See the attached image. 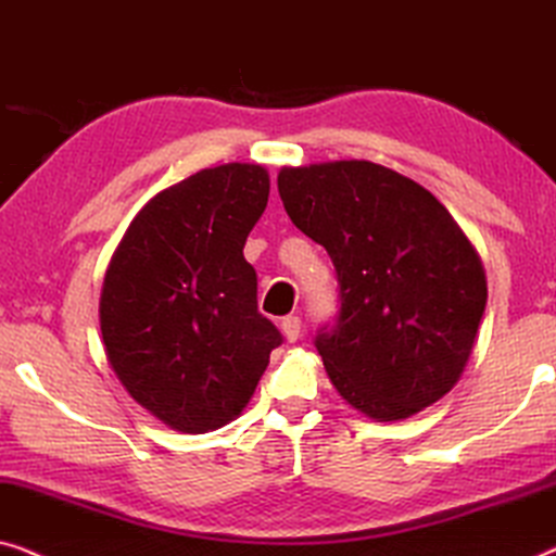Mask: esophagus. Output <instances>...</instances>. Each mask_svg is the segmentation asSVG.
I'll return each mask as SVG.
<instances>
[{
    "label": "esophagus",
    "mask_w": 556,
    "mask_h": 556,
    "mask_svg": "<svg viewBox=\"0 0 556 556\" xmlns=\"http://www.w3.org/2000/svg\"><path fill=\"white\" fill-rule=\"evenodd\" d=\"M281 334H285V338H287L289 342L300 340V334H302V319L296 317V315H289V317L281 319Z\"/></svg>",
    "instance_id": "esophagus-1"
}]
</instances>
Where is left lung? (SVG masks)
Instances as JSON below:
<instances>
[{
  "label": "left lung",
  "mask_w": 556,
  "mask_h": 556,
  "mask_svg": "<svg viewBox=\"0 0 556 556\" xmlns=\"http://www.w3.org/2000/svg\"><path fill=\"white\" fill-rule=\"evenodd\" d=\"M289 218L338 271L340 315L315 345L338 393L403 420L456 386L486 309V271L431 191L370 161L287 166Z\"/></svg>",
  "instance_id": "1"
}]
</instances>
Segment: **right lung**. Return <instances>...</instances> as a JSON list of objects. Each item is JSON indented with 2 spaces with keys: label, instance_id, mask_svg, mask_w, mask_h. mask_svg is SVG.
I'll return each mask as SVG.
<instances>
[{
  "label": "right lung",
  "instance_id": "right-lung-1",
  "mask_svg": "<svg viewBox=\"0 0 556 556\" xmlns=\"http://www.w3.org/2000/svg\"><path fill=\"white\" fill-rule=\"evenodd\" d=\"M269 199L260 163L203 168L138 211L108 264L100 332L132 401L181 433L252 401L281 334L256 309L249 231Z\"/></svg>",
  "mask_w": 556,
  "mask_h": 556
}]
</instances>
